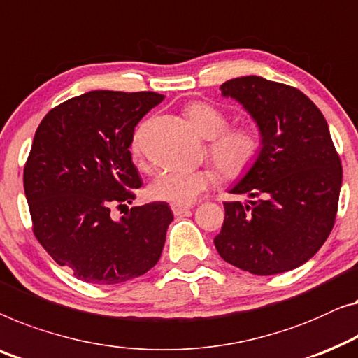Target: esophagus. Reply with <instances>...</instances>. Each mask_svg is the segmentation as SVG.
<instances>
[{
	"label": "esophagus",
	"mask_w": 358,
	"mask_h": 358,
	"mask_svg": "<svg viewBox=\"0 0 358 358\" xmlns=\"http://www.w3.org/2000/svg\"><path fill=\"white\" fill-rule=\"evenodd\" d=\"M190 208H192L190 205H179V203H173V205H171V210H173V213H174L176 216L187 213V211H189Z\"/></svg>",
	"instance_id": "1"
}]
</instances>
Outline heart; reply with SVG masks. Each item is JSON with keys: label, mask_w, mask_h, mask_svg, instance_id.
Returning a JSON list of instances; mask_svg holds the SVG:
<instances>
[{"label": "heart", "mask_w": 358, "mask_h": 358, "mask_svg": "<svg viewBox=\"0 0 358 358\" xmlns=\"http://www.w3.org/2000/svg\"><path fill=\"white\" fill-rule=\"evenodd\" d=\"M185 115L201 137L210 138L208 155L226 179H241L255 166L263 148L262 131L257 124L227 126L226 113L208 101L189 103ZM131 150L136 158L142 157V129L134 136ZM216 180L217 174L211 168H171L153 179L148 194L153 200L189 205Z\"/></svg>", "instance_id": "1"}]
</instances>
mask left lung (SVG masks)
<instances>
[{
  "mask_svg": "<svg viewBox=\"0 0 358 358\" xmlns=\"http://www.w3.org/2000/svg\"><path fill=\"white\" fill-rule=\"evenodd\" d=\"M222 95L236 98L262 131L260 158L224 201L215 237L221 258L258 276L303 265L333 229L343 166L317 105L295 87L258 76L231 79Z\"/></svg>",
  "mask_w": 358,
  "mask_h": 358,
  "instance_id": "1",
  "label": "left lung"
}]
</instances>
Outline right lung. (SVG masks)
<instances>
[{"label":"right lung","mask_w":358,"mask_h":358,"mask_svg":"<svg viewBox=\"0 0 358 358\" xmlns=\"http://www.w3.org/2000/svg\"><path fill=\"white\" fill-rule=\"evenodd\" d=\"M163 100L155 92L93 90L50 110L24 166L32 229L77 279L119 284L157 265L173 221L166 201L129 210L141 187L129 152L138 121ZM113 208H126L121 220Z\"/></svg>","instance_id":"right-lung-1"}]
</instances>
